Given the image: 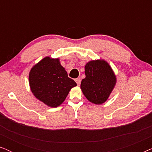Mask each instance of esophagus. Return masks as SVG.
I'll list each match as a JSON object with an SVG mask.
<instances>
[{"label": "esophagus", "mask_w": 152, "mask_h": 152, "mask_svg": "<svg viewBox=\"0 0 152 152\" xmlns=\"http://www.w3.org/2000/svg\"><path fill=\"white\" fill-rule=\"evenodd\" d=\"M75 82H76V83H77V86H80V84H81V80H80V78L76 79Z\"/></svg>", "instance_id": "1"}]
</instances>
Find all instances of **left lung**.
Here are the masks:
<instances>
[{
    "label": "left lung",
    "instance_id": "8db88e82",
    "mask_svg": "<svg viewBox=\"0 0 152 152\" xmlns=\"http://www.w3.org/2000/svg\"><path fill=\"white\" fill-rule=\"evenodd\" d=\"M85 75L80 88L84 96L95 104H102L109 98L117 82L111 66L104 59L91 60L85 65Z\"/></svg>",
    "mask_w": 152,
    "mask_h": 152
}]
</instances>
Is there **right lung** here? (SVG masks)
I'll use <instances>...</instances> for the list:
<instances>
[{
    "label": "right lung",
    "instance_id": "obj_1",
    "mask_svg": "<svg viewBox=\"0 0 152 152\" xmlns=\"http://www.w3.org/2000/svg\"><path fill=\"white\" fill-rule=\"evenodd\" d=\"M29 85L37 99L48 107L55 108L64 102L69 91L77 84L68 77L59 58L47 56L31 68Z\"/></svg>",
    "mask_w": 152,
    "mask_h": 152
}]
</instances>
